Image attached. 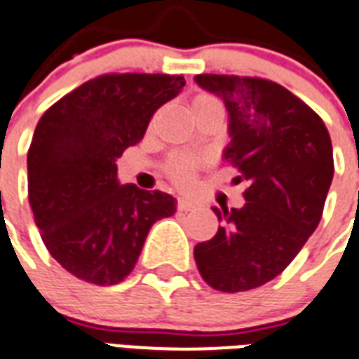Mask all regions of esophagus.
Wrapping results in <instances>:
<instances>
[{
	"label": "esophagus",
	"mask_w": 359,
	"mask_h": 359,
	"mask_svg": "<svg viewBox=\"0 0 359 359\" xmlns=\"http://www.w3.org/2000/svg\"><path fill=\"white\" fill-rule=\"evenodd\" d=\"M195 206H197V203H195V201H191V198L182 197L180 201H177V208H180V210H193Z\"/></svg>",
	"instance_id": "esophagus-1"
}]
</instances>
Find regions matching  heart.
Wrapping results in <instances>:
<instances>
[{
	"label": "heart",
	"instance_id": "heart-1",
	"mask_svg": "<svg viewBox=\"0 0 359 359\" xmlns=\"http://www.w3.org/2000/svg\"><path fill=\"white\" fill-rule=\"evenodd\" d=\"M210 107H222L216 97L208 93H198L191 101V111H201V109H210ZM201 161L195 156H176L170 162L168 176L177 183V185H189L195 177V170L198 168Z\"/></svg>",
	"mask_w": 359,
	"mask_h": 359
}]
</instances>
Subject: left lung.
I'll return each instance as SVG.
<instances>
[{"label":"left lung","instance_id":"1","mask_svg":"<svg viewBox=\"0 0 359 359\" xmlns=\"http://www.w3.org/2000/svg\"><path fill=\"white\" fill-rule=\"evenodd\" d=\"M195 82L226 104L231 141L224 158L248 182L243 208H212L222 226L195 247V262L212 289H256L279 276L318 227L333 182L331 137L279 83L226 74Z\"/></svg>","mask_w":359,"mask_h":359}]
</instances>
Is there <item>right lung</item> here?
Segmentation results:
<instances>
[{"instance_id": "1", "label": "right lung", "mask_w": 359, "mask_h": 359, "mask_svg": "<svg viewBox=\"0 0 359 359\" xmlns=\"http://www.w3.org/2000/svg\"><path fill=\"white\" fill-rule=\"evenodd\" d=\"M183 76L104 74L49 107L28 149V201L49 255L93 285L130 276L154 222L176 212L162 191L120 185L116 158L140 143Z\"/></svg>"}]
</instances>
